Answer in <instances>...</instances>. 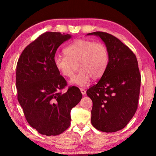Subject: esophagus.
Segmentation results:
<instances>
[{
    "label": "esophagus",
    "instance_id": "esophagus-1",
    "mask_svg": "<svg viewBox=\"0 0 156 156\" xmlns=\"http://www.w3.org/2000/svg\"><path fill=\"white\" fill-rule=\"evenodd\" d=\"M80 91H81V93H82V94H83V95H84V94H86V91L85 90H84V89H80Z\"/></svg>",
    "mask_w": 156,
    "mask_h": 156
}]
</instances>
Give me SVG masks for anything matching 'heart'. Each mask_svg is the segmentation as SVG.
Segmentation results:
<instances>
[{
  "label": "heart",
  "mask_w": 156,
  "mask_h": 156,
  "mask_svg": "<svg viewBox=\"0 0 156 156\" xmlns=\"http://www.w3.org/2000/svg\"><path fill=\"white\" fill-rule=\"evenodd\" d=\"M65 57L56 56L54 64L63 77L72 78L77 66L78 73L71 83L85 85L92 77L98 79L103 75L109 62L107 47L100 42L78 39L63 50Z\"/></svg>",
  "instance_id": "b5f03b06"
}]
</instances>
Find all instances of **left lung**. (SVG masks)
Wrapping results in <instances>:
<instances>
[{"mask_svg": "<svg viewBox=\"0 0 156 156\" xmlns=\"http://www.w3.org/2000/svg\"><path fill=\"white\" fill-rule=\"evenodd\" d=\"M98 36L109 53L108 67L98 83L87 91L93 102L91 124L98 130L112 133L122 129L136 112L141 75L136 55L119 39L102 31Z\"/></svg>", "mask_w": 156, "mask_h": 156, "instance_id": "1", "label": "left lung"}]
</instances>
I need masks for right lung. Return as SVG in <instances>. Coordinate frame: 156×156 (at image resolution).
I'll return each instance as SVG.
<instances>
[{
	"mask_svg": "<svg viewBox=\"0 0 156 156\" xmlns=\"http://www.w3.org/2000/svg\"><path fill=\"white\" fill-rule=\"evenodd\" d=\"M69 34L47 31L25 47L18 58L16 73L18 100L30 125L43 135L57 136L71 124V109L83 95L69 87L54 64L57 49Z\"/></svg>",
	"mask_w": 156,
	"mask_h": 156,
	"instance_id": "right-lung-1",
	"label": "right lung"
}]
</instances>
